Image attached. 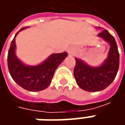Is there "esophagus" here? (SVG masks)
<instances>
[{
  "label": "esophagus",
  "mask_w": 125,
  "mask_h": 125,
  "mask_svg": "<svg viewBox=\"0 0 125 125\" xmlns=\"http://www.w3.org/2000/svg\"><path fill=\"white\" fill-rule=\"evenodd\" d=\"M68 53H69V54H70V55H73L74 54V51L72 50L71 48H70V49H68Z\"/></svg>",
  "instance_id": "1"
}]
</instances>
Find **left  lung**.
Returning <instances> with one entry per match:
<instances>
[{
    "mask_svg": "<svg viewBox=\"0 0 125 125\" xmlns=\"http://www.w3.org/2000/svg\"><path fill=\"white\" fill-rule=\"evenodd\" d=\"M97 36L110 46L108 56L102 65L93 67L81 59L75 58L74 75L76 83L88 92H98L107 88L115 79L119 68L120 55L114 37L106 30L102 31Z\"/></svg>",
    "mask_w": 125,
    "mask_h": 125,
    "instance_id": "1",
    "label": "left lung"
}]
</instances>
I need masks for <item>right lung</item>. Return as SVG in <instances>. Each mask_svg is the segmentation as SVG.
Returning <instances> with one entry per match:
<instances>
[{
	"label": "right lung",
	"mask_w": 125,
	"mask_h": 125,
	"mask_svg": "<svg viewBox=\"0 0 125 125\" xmlns=\"http://www.w3.org/2000/svg\"><path fill=\"white\" fill-rule=\"evenodd\" d=\"M27 28H22L12 40L7 55V65L12 78L19 85L28 91L38 92L49 86L55 70L67 56V53H52L39 65L24 64L16 55L15 37Z\"/></svg>",
	"instance_id": "add662e5"
}]
</instances>
